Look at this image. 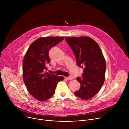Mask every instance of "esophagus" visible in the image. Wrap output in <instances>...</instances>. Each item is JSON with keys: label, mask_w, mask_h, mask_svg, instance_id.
Instances as JSON below:
<instances>
[{"label": "esophagus", "mask_w": 129, "mask_h": 129, "mask_svg": "<svg viewBox=\"0 0 129 129\" xmlns=\"http://www.w3.org/2000/svg\"><path fill=\"white\" fill-rule=\"evenodd\" d=\"M65 79L68 81H70V80H71L73 79V77L72 76H70V77H66Z\"/></svg>", "instance_id": "obj_1"}]
</instances>
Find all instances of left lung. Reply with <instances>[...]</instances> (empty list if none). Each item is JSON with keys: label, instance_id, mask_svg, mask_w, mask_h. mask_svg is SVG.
Returning a JSON list of instances; mask_svg holds the SVG:
<instances>
[{"label": "left lung", "instance_id": "left-lung-1", "mask_svg": "<svg viewBox=\"0 0 129 129\" xmlns=\"http://www.w3.org/2000/svg\"><path fill=\"white\" fill-rule=\"evenodd\" d=\"M74 52L76 62L83 68V77H77L80 89L75 94L88 100L93 98L102 87L105 78L106 63L98 44L89 37H72L65 39Z\"/></svg>", "mask_w": 129, "mask_h": 129}]
</instances>
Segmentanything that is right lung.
<instances>
[{
  "instance_id": "add662e5",
  "label": "right lung",
  "mask_w": 129,
  "mask_h": 129,
  "mask_svg": "<svg viewBox=\"0 0 129 129\" xmlns=\"http://www.w3.org/2000/svg\"><path fill=\"white\" fill-rule=\"evenodd\" d=\"M64 39L62 37H40L33 42L26 52L23 61V78L29 93L35 99L44 102L54 93L63 76L46 72L50 63L49 49Z\"/></svg>"
}]
</instances>
